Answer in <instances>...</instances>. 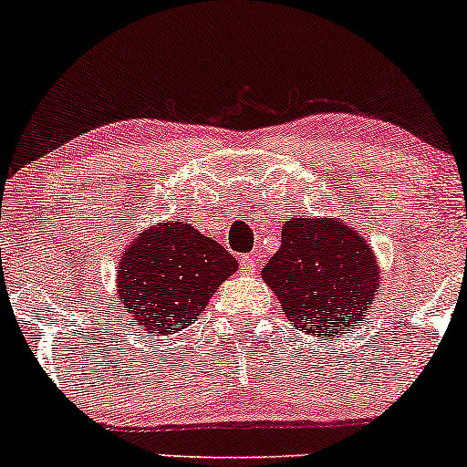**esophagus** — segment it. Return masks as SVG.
<instances>
[{"label":"esophagus","mask_w":467,"mask_h":467,"mask_svg":"<svg viewBox=\"0 0 467 467\" xmlns=\"http://www.w3.org/2000/svg\"><path fill=\"white\" fill-rule=\"evenodd\" d=\"M241 272L244 275H254L256 270V264H259V252H250V254H244L241 256Z\"/></svg>","instance_id":"esophagus-1"}]
</instances>
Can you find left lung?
Segmentation results:
<instances>
[{
    "label": "left lung",
    "mask_w": 467,
    "mask_h": 467,
    "mask_svg": "<svg viewBox=\"0 0 467 467\" xmlns=\"http://www.w3.org/2000/svg\"><path fill=\"white\" fill-rule=\"evenodd\" d=\"M261 275L292 325L318 337L351 329L379 292L371 245L334 219L287 222Z\"/></svg>",
    "instance_id": "1"
}]
</instances>
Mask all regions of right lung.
Segmentation results:
<instances>
[{
	"label": "right lung",
	"mask_w": 467,
	"mask_h": 467,
	"mask_svg": "<svg viewBox=\"0 0 467 467\" xmlns=\"http://www.w3.org/2000/svg\"><path fill=\"white\" fill-rule=\"evenodd\" d=\"M237 259L189 223L149 228L118 264V303L151 336L175 334L203 312Z\"/></svg>",
	"instance_id": "right-lung-1"
}]
</instances>
